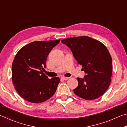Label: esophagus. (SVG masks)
I'll use <instances>...</instances> for the list:
<instances>
[{"label":"esophagus","mask_w":127,"mask_h":127,"mask_svg":"<svg viewBox=\"0 0 127 127\" xmlns=\"http://www.w3.org/2000/svg\"><path fill=\"white\" fill-rule=\"evenodd\" d=\"M69 78V77H62V79H63V80H67V79H68Z\"/></svg>","instance_id":"34e87169"}]
</instances>
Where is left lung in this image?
Instances as JSON below:
<instances>
[{"label": "left lung", "instance_id": "left-lung-1", "mask_svg": "<svg viewBox=\"0 0 127 127\" xmlns=\"http://www.w3.org/2000/svg\"><path fill=\"white\" fill-rule=\"evenodd\" d=\"M61 42L70 48L86 74L83 78H77L78 85L74 93L87 100L101 96L110 86L112 74V59L106 47L88 36L69 37Z\"/></svg>", "mask_w": 127, "mask_h": 127}]
</instances>
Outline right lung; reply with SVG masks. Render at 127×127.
<instances>
[{
    "label": "right lung",
    "instance_id": "add662e5",
    "mask_svg": "<svg viewBox=\"0 0 127 127\" xmlns=\"http://www.w3.org/2000/svg\"><path fill=\"white\" fill-rule=\"evenodd\" d=\"M59 42L34 41L17 53L12 63V79L17 92L27 101L44 102L55 94L60 78L49 79L43 71L49 53Z\"/></svg>",
    "mask_w": 127,
    "mask_h": 127
}]
</instances>
